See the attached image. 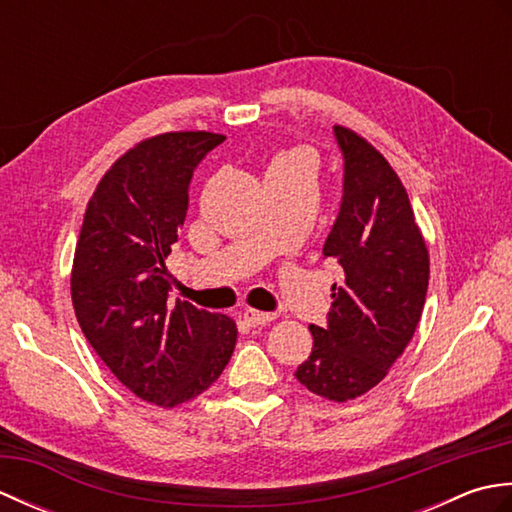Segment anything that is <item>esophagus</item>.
Here are the masks:
<instances>
[{"instance_id": "esophagus-1", "label": "esophagus", "mask_w": 512, "mask_h": 512, "mask_svg": "<svg viewBox=\"0 0 512 512\" xmlns=\"http://www.w3.org/2000/svg\"><path fill=\"white\" fill-rule=\"evenodd\" d=\"M273 319H275L273 312H259V310H253V308L244 310V321L248 325H253V328H257V325H266Z\"/></svg>"}]
</instances>
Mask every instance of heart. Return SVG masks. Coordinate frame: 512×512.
Segmentation results:
<instances>
[{
	"instance_id": "heart-1",
	"label": "heart",
	"mask_w": 512,
	"mask_h": 512,
	"mask_svg": "<svg viewBox=\"0 0 512 512\" xmlns=\"http://www.w3.org/2000/svg\"><path fill=\"white\" fill-rule=\"evenodd\" d=\"M297 158H301L299 154H279L277 158H273V162H288V160H297ZM273 162H270V165H273Z\"/></svg>"
}]
</instances>
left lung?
<instances>
[{
    "instance_id": "left-lung-1",
    "label": "left lung",
    "mask_w": 512,
    "mask_h": 512,
    "mask_svg": "<svg viewBox=\"0 0 512 512\" xmlns=\"http://www.w3.org/2000/svg\"><path fill=\"white\" fill-rule=\"evenodd\" d=\"M343 151V202L323 257L343 268L332 286L328 325H310L312 354L297 380L334 402L367 394L413 339L429 286V250L409 195L380 151L336 125Z\"/></svg>"
}]
</instances>
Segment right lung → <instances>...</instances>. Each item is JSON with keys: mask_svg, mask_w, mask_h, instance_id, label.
Masks as SVG:
<instances>
[{"mask_svg": "<svg viewBox=\"0 0 512 512\" xmlns=\"http://www.w3.org/2000/svg\"><path fill=\"white\" fill-rule=\"evenodd\" d=\"M224 138L167 132L125 151L96 184L74 250L70 292L85 339L129 391L167 409L209 389L237 341L226 314L167 301L165 262L193 169Z\"/></svg>", "mask_w": 512, "mask_h": 512, "instance_id": "right-lung-1", "label": "right lung"}]
</instances>
